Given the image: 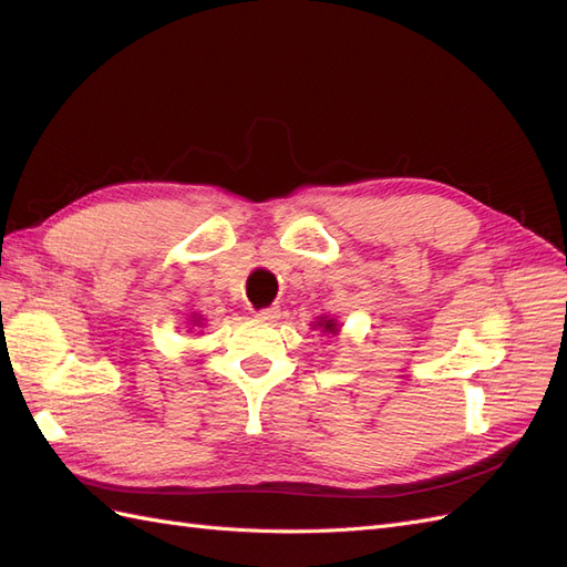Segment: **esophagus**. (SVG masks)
<instances>
[{"mask_svg":"<svg viewBox=\"0 0 567 567\" xmlns=\"http://www.w3.org/2000/svg\"><path fill=\"white\" fill-rule=\"evenodd\" d=\"M255 317H257L259 321H274V319L279 317V310H277V308H262V310L255 312Z\"/></svg>","mask_w":567,"mask_h":567,"instance_id":"34e87169","label":"esophagus"}]
</instances>
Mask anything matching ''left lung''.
I'll return each instance as SVG.
<instances>
[{"mask_svg":"<svg viewBox=\"0 0 567 567\" xmlns=\"http://www.w3.org/2000/svg\"><path fill=\"white\" fill-rule=\"evenodd\" d=\"M319 327H324V331H336V324H333V319H329V321H324V324H321V321H319Z\"/></svg>","mask_w":567,"mask_h":567,"instance_id":"left-lung-1","label":"left lung"}]
</instances>
